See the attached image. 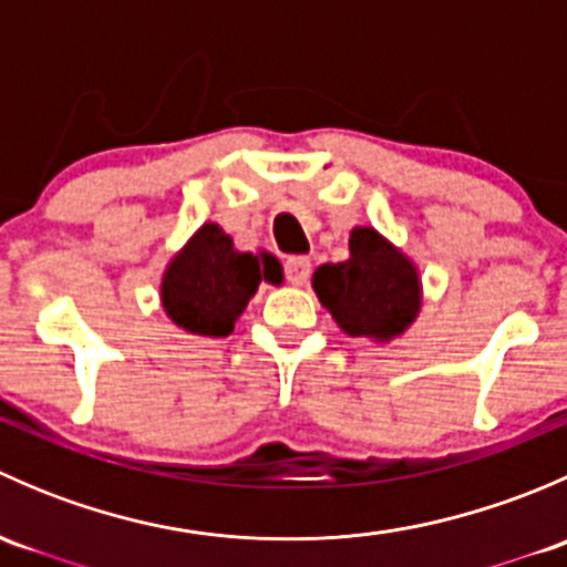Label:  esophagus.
<instances>
[{
	"label": "esophagus",
	"mask_w": 567,
	"mask_h": 567,
	"mask_svg": "<svg viewBox=\"0 0 567 567\" xmlns=\"http://www.w3.org/2000/svg\"><path fill=\"white\" fill-rule=\"evenodd\" d=\"M310 274H312V262L307 260V257H288V262H285V277H288V282L296 285V288L307 285Z\"/></svg>",
	"instance_id": "esophagus-1"
}]
</instances>
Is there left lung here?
Wrapping results in <instances>:
<instances>
[{"mask_svg": "<svg viewBox=\"0 0 567 567\" xmlns=\"http://www.w3.org/2000/svg\"><path fill=\"white\" fill-rule=\"evenodd\" d=\"M348 251L312 274V290L348 337L390 342L420 316V271L375 227H353Z\"/></svg>", "mask_w": 567, "mask_h": 567, "instance_id": "left-lung-1", "label": "left lung"}]
</instances>
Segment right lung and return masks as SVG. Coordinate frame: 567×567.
<instances>
[{
	"label": "right lung",
	"mask_w": 567,
	"mask_h": 567,
	"mask_svg": "<svg viewBox=\"0 0 567 567\" xmlns=\"http://www.w3.org/2000/svg\"><path fill=\"white\" fill-rule=\"evenodd\" d=\"M262 279H282L277 257L238 251L219 225L205 221L164 268L162 307L188 334L227 337Z\"/></svg>",
	"instance_id": "right-lung-1"
}]
</instances>
